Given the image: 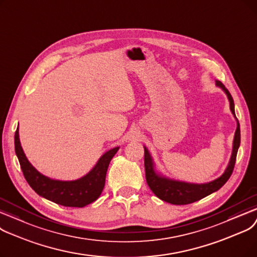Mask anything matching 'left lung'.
<instances>
[{"label":"left lung","mask_w":257,"mask_h":257,"mask_svg":"<svg viewBox=\"0 0 257 257\" xmlns=\"http://www.w3.org/2000/svg\"><path fill=\"white\" fill-rule=\"evenodd\" d=\"M216 85L219 88H222V90L226 93L230 102L231 112L234 115L237 121V127L235 131L234 140H233V150H232V155H231L228 167L226 168L225 173L221 177L209 183H205V184H193V183L170 180L163 176H160L155 172L154 161L152 159V156L149 153L148 149L144 148V166H145L146 182H148V185L150 186L152 191L159 199H161L164 202L174 204V205H187L193 202H197L207 197V195L211 194L212 192L218 190L222 186H224L225 183L231 177L232 172H233L237 151L240 144L239 122L235 116L234 101H233V98H232L231 94L221 81H216Z\"/></svg>","instance_id":"obj_1"}]
</instances>
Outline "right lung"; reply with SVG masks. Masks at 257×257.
<instances>
[{"mask_svg":"<svg viewBox=\"0 0 257 257\" xmlns=\"http://www.w3.org/2000/svg\"><path fill=\"white\" fill-rule=\"evenodd\" d=\"M15 149L23 175L36 193L62 206L78 208L99 198L104 187L108 164L119 150V148H115L102 155L94 168L84 177L75 181H58L42 175L30 164L21 146L19 126L15 135Z\"/></svg>","mask_w":257,"mask_h":257,"instance_id":"1","label":"right lung"}]
</instances>
